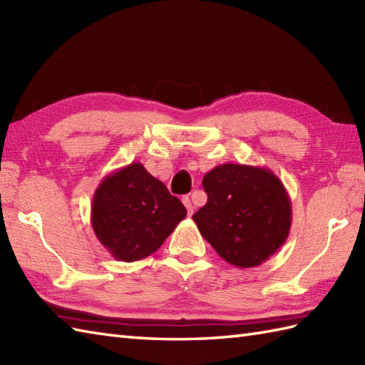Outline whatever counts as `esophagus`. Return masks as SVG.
Here are the masks:
<instances>
[{
    "mask_svg": "<svg viewBox=\"0 0 365 365\" xmlns=\"http://www.w3.org/2000/svg\"><path fill=\"white\" fill-rule=\"evenodd\" d=\"M183 204H185V207H187L188 215H192V210H195V207H192V202H191L190 196H185V197H183Z\"/></svg>",
    "mask_w": 365,
    "mask_h": 365,
    "instance_id": "34e87169",
    "label": "esophagus"
}]
</instances>
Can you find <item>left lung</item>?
I'll use <instances>...</instances> for the list:
<instances>
[{"label":"left lung","mask_w":365,"mask_h":365,"mask_svg":"<svg viewBox=\"0 0 365 365\" xmlns=\"http://www.w3.org/2000/svg\"><path fill=\"white\" fill-rule=\"evenodd\" d=\"M202 185L208 200L192 220L230 265L257 267L285 243L292 202L273 170L224 163L204 175Z\"/></svg>","instance_id":"8db88e82"}]
</instances>
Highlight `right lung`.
Listing matches in <instances>:
<instances>
[{"instance_id":"obj_1","label":"right lung","mask_w":365,"mask_h":365,"mask_svg":"<svg viewBox=\"0 0 365 365\" xmlns=\"http://www.w3.org/2000/svg\"><path fill=\"white\" fill-rule=\"evenodd\" d=\"M185 216L187 208L141 163L106 175L92 197L94 234L122 262L153 254Z\"/></svg>"}]
</instances>
